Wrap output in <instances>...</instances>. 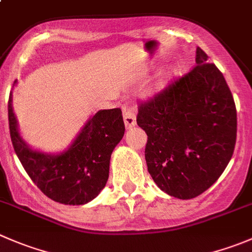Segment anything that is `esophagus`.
<instances>
[{"label":"esophagus","instance_id":"esophagus-1","mask_svg":"<svg viewBox=\"0 0 252 252\" xmlns=\"http://www.w3.org/2000/svg\"><path fill=\"white\" fill-rule=\"evenodd\" d=\"M123 118L126 129H130L131 126H135V112H134L133 106L126 104V106L123 107Z\"/></svg>","mask_w":252,"mask_h":252}]
</instances>
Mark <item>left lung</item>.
Returning a JSON list of instances; mask_svg holds the SVG:
<instances>
[{
  "instance_id": "8db88e82",
  "label": "left lung",
  "mask_w": 252,
  "mask_h": 252,
  "mask_svg": "<svg viewBox=\"0 0 252 252\" xmlns=\"http://www.w3.org/2000/svg\"><path fill=\"white\" fill-rule=\"evenodd\" d=\"M197 48L191 71L140 102L136 123L148 135L145 160L154 182L191 199L228 166L236 143V107L220 70Z\"/></svg>"
}]
</instances>
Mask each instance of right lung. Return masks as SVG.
I'll list each match as a JSON object with an SVG mask.
<instances>
[{
	"label": "right lung",
	"instance_id": "add662e5",
	"mask_svg": "<svg viewBox=\"0 0 252 252\" xmlns=\"http://www.w3.org/2000/svg\"><path fill=\"white\" fill-rule=\"evenodd\" d=\"M8 123L13 149L31 180L46 197L71 206L86 204L98 196L108 180L112 151L126 130L121 108L103 109L87 122L69 150L53 156L33 151L22 140L11 94Z\"/></svg>",
	"mask_w": 252,
	"mask_h": 252
}]
</instances>
